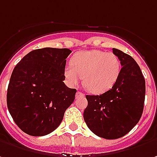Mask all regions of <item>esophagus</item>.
<instances>
[{
	"mask_svg": "<svg viewBox=\"0 0 157 157\" xmlns=\"http://www.w3.org/2000/svg\"><path fill=\"white\" fill-rule=\"evenodd\" d=\"M84 96H85V95H84L83 93L80 92V91L76 92V94H75V98H76V99H78V98H82Z\"/></svg>",
	"mask_w": 157,
	"mask_h": 157,
	"instance_id": "34e87169",
	"label": "esophagus"
}]
</instances>
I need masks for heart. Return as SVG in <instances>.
I'll return each mask as SVG.
<instances>
[{"instance_id": "obj_1", "label": "heart", "mask_w": 157, "mask_h": 157, "mask_svg": "<svg viewBox=\"0 0 157 157\" xmlns=\"http://www.w3.org/2000/svg\"><path fill=\"white\" fill-rule=\"evenodd\" d=\"M71 65L64 68L63 75L69 85H76L82 77L85 89L92 94H102L116 83L121 72V62L115 54L99 49L75 53Z\"/></svg>"}]
</instances>
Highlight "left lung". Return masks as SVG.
Listing matches in <instances>:
<instances>
[{
    "label": "left lung",
    "instance_id": "left-lung-1",
    "mask_svg": "<svg viewBox=\"0 0 157 157\" xmlns=\"http://www.w3.org/2000/svg\"><path fill=\"white\" fill-rule=\"evenodd\" d=\"M119 58L120 75L112 89L100 95H86L88 106L84 121L95 135L117 139L129 132L143 115L145 80L141 68L130 56L113 48Z\"/></svg>",
    "mask_w": 157,
    "mask_h": 157
}]
</instances>
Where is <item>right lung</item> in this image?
Instances as JSON below:
<instances>
[{
	"instance_id": "right-lung-1",
	"label": "right lung",
	"mask_w": 157,
	"mask_h": 157,
	"mask_svg": "<svg viewBox=\"0 0 157 157\" xmlns=\"http://www.w3.org/2000/svg\"><path fill=\"white\" fill-rule=\"evenodd\" d=\"M68 48H44L26 55L11 75L7 104L16 125L33 136H46L62 122L76 89L68 88L63 71Z\"/></svg>"
}]
</instances>
